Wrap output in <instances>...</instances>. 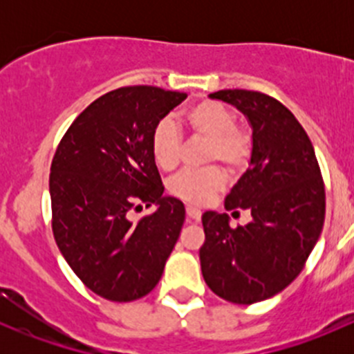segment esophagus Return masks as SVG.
<instances>
[{
  "instance_id": "1",
  "label": "esophagus",
  "mask_w": 354,
  "mask_h": 354,
  "mask_svg": "<svg viewBox=\"0 0 354 354\" xmlns=\"http://www.w3.org/2000/svg\"><path fill=\"white\" fill-rule=\"evenodd\" d=\"M187 216L190 217L192 221H200V217H202V210L197 209V207H194V205H188L187 207Z\"/></svg>"
}]
</instances>
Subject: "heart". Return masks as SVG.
Masks as SVG:
<instances>
[{
    "label": "heart",
    "mask_w": 354,
    "mask_h": 354,
    "mask_svg": "<svg viewBox=\"0 0 354 354\" xmlns=\"http://www.w3.org/2000/svg\"><path fill=\"white\" fill-rule=\"evenodd\" d=\"M192 135L205 138V162H223L230 171H240L252 157L253 140L250 131L236 124V114L223 102H195L183 116ZM151 154L157 167L166 173L174 171L181 160V135L171 120H160L151 133ZM226 174L223 167L207 166L188 169L169 181V194L188 203L209 202L223 190Z\"/></svg>",
    "instance_id": "heart-1"
}]
</instances>
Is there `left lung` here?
Here are the masks:
<instances>
[{
	"mask_svg": "<svg viewBox=\"0 0 354 354\" xmlns=\"http://www.w3.org/2000/svg\"><path fill=\"white\" fill-rule=\"evenodd\" d=\"M210 97L234 104L252 123L250 167L224 207L246 209L253 219L231 227L227 214L203 212L200 266L217 296L252 305L283 291L303 270L322 233L326 185L305 128L283 102L243 88Z\"/></svg>",
	"mask_w": 354,
	"mask_h": 354,
	"instance_id": "obj_1",
	"label": "left lung"
}]
</instances>
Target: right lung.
<instances>
[{
	"mask_svg": "<svg viewBox=\"0 0 354 354\" xmlns=\"http://www.w3.org/2000/svg\"><path fill=\"white\" fill-rule=\"evenodd\" d=\"M185 97L152 85L114 88L78 114L53 157L56 245L78 279L109 301L149 295L180 236L185 205L162 197L151 133ZM152 203L156 213L131 221V209Z\"/></svg>",
	"mask_w": 354,
	"mask_h": 354,
	"instance_id": "1",
	"label": "right lung"
}]
</instances>
